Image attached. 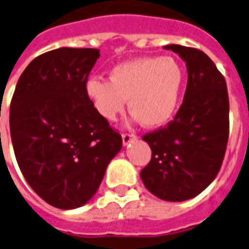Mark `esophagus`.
Segmentation results:
<instances>
[{"mask_svg": "<svg viewBox=\"0 0 249 249\" xmlns=\"http://www.w3.org/2000/svg\"><path fill=\"white\" fill-rule=\"evenodd\" d=\"M135 140H137V136H135V135H131V133H123L122 135L123 146H127L129 142H132Z\"/></svg>", "mask_w": 249, "mask_h": 249, "instance_id": "1", "label": "esophagus"}]
</instances>
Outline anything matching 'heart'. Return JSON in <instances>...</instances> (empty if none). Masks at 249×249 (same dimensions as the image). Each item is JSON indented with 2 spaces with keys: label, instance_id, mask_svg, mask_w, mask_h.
Masks as SVG:
<instances>
[{
  "label": "heart",
  "instance_id": "obj_1",
  "mask_svg": "<svg viewBox=\"0 0 249 249\" xmlns=\"http://www.w3.org/2000/svg\"><path fill=\"white\" fill-rule=\"evenodd\" d=\"M184 84L186 71L174 57H139L114 66L109 81L89 77L85 92L103 120L116 121L128 100L133 121L157 128L177 113Z\"/></svg>",
  "mask_w": 249,
  "mask_h": 249
}]
</instances>
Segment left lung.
Returning <instances> with one entry per match:
<instances>
[{
	"label": "left lung",
	"mask_w": 249,
	"mask_h": 249,
	"mask_svg": "<svg viewBox=\"0 0 249 249\" xmlns=\"http://www.w3.org/2000/svg\"><path fill=\"white\" fill-rule=\"evenodd\" d=\"M186 62L187 88L174 120L147 133L151 160L141 179L160 200L180 202L200 195L220 170L229 137V98L225 79L202 51L169 44Z\"/></svg>",
	"instance_id": "8db88e82"
}]
</instances>
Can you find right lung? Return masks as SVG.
<instances>
[{"instance_id": "right-lung-1", "label": "right lung", "mask_w": 249, "mask_h": 249, "mask_svg": "<svg viewBox=\"0 0 249 249\" xmlns=\"http://www.w3.org/2000/svg\"><path fill=\"white\" fill-rule=\"evenodd\" d=\"M99 49L62 48L29 63L10 106V132L22 176L49 205L89 202L122 137L94 109L85 83Z\"/></svg>"}]
</instances>
